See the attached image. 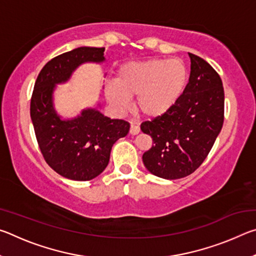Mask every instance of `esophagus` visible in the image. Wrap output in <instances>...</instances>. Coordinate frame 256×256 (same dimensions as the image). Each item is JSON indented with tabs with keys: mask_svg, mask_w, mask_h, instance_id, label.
Segmentation results:
<instances>
[{
	"mask_svg": "<svg viewBox=\"0 0 256 256\" xmlns=\"http://www.w3.org/2000/svg\"><path fill=\"white\" fill-rule=\"evenodd\" d=\"M138 132H140V126L136 124H131V128H130V133L132 134V136H136V134H138Z\"/></svg>",
	"mask_w": 256,
	"mask_h": 256,
	"instance_id": "1",
	"label": "esophagus"
}]
</instances>
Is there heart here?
Segmentation results:
<instances>
[{"instance_id": "b5f03b06", "label": "heart", "mask_w": 256, "mask_h": 256, "mask_svg": "<svg viewBox=\"0 0 256 256\" xmlns=\"http://www.w3.org/2000/svg\"><path fill=\"white\" fill-rule=\"evenodd\" d=\"M188 82V68L178 58H150L120 66L116 80L105 86V97L116 112L128 108L130 98H136L138 115L156 118L174 106Z\"/></svg>"}]
</instances>
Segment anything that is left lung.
<instances>
[{
    "label": "left lung",
    "mask_w": 256,
    "mask_h": 256,
    "mask_svg": "<svg viewBox=\"0 0 256 256\" xmlns=\"http://www.w3.org/2000/svg\"><path fill=\"white\" fill-rule=\"evenodd\" d=\"M190 74L170 110L146 120L141 131L152 138L142 156L146 170L164 180H178L204 162L222 131L224 112L222 81L209 63L188 53Z\"/></svg>",
    "instance_id": "left-lung-1"
}]
</instances>
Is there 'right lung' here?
<instances>
[{
    "label": "right lung",
    "mask_w": 256,
    "mask_h": 256,
    "mask_svg": "<svg viewBox=\"0 0 256 256\" xmlns=\"http://www.w3.org/2000/svg\"><path fill=\"white\" fill-rule=\"evenodd\" d=\"M104 47H79L52 58L34 82L30 118L40 152L48 166L73 180H90L107 167L112 144L128 133L124 120H112L92 108L62 120L53 107L55 84L66 82L84 62H102Z\"/></svg>",
    "instance_id": "right-lung-1"
}]
</instances>
